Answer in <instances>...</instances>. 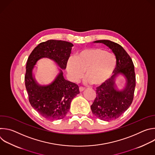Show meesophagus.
<instances>
[{"label":"esophagus","instance_id":"34e87169","mask_svg":"<svg viewBox=\"0 0 155 155\" xmlns=\"http://www.w3.org/2000/svg\"><path fill=\"white\" fill-rule=\"evenodd\" d=\"M84 90V87H79V91H80V92H82V91H83Z\"/></svg>","mask_w":155,"mask_h":155}]
</instances>
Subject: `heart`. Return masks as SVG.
I'll return each instance as SVG.
<instances>
[{
	"instance_id": "b5f03b06",
	"label": "heart",
	"mask_w": 155,
	"mask_h": 155,
	"mask_svg": "<svg viewBox=\"0 0 155 155\" xmlns=\"http://www.w3.org/2000/svg\"><path fill=\"white\" fill-rule=\"evenodd\" d=\"M116 57L112 53L101 48H86L79 51L75 57L71 56L67 62L69 79L77 81L84 73L86 84L99 86L112 77L117 68Z\"/></svg>"
}]
</instances>
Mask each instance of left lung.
<instances>
[{"instance_id": "left-lung-1", "label": "left lung", "mask_w": 155, "mask_h": 155, "mask_svg": "<svg viewBox=\"0 0 155 155\" xmlns=\"http://www.w3.org/2000/svg\"><path fill=\"white\" fill-rule=\"evenodd\" d=\"M94 43H103L115 55L117 64L113 76L96 88V97L91 106L92 113L103 121H111L120 117L130 107L134 98L136 86L134 66L130 57L119 44L108 40H101ZM122 76L127 84L119 89L116 79Z\"/></svg>"}]
</instances>
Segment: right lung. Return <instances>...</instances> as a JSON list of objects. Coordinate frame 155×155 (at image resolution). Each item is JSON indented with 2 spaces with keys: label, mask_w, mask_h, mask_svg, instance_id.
<instances>
[{
  "label": "right lung",
  "mask_w": 155,
  "mask_h": 155,
  "mask_svg": "<svg viewBox=\"0 0 155 155\" xmlns=\"http://www.w3.org/2000/svg\"><path fill=\"white\" fill-rule=\"evenodd\" d=\"M73 46L68 41L49 40L38 44L28 58L25 85L29 101L31 106L46 119L64 118L69 112L72 99L80 93L78 85L65 80L62 71L66 68ZM42 58L51 59L60 68L55 78L48 85L38 84L33 72L36 62Z\"/></svg>",
  "instance_id": "add662e5"
}]
</instances>
